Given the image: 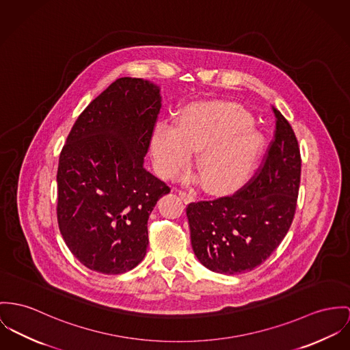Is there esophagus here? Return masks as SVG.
Segmentation results:
<instances>
[{
    "mask_svg": "<svg viewBox=\"0 0 350 350\" xmlns=\"http://www.w3.org/2000/svg\"><path fill=\"white\" fill-rule=\"evenodd\" d=\"M178 196H180L185 202H189V201L193 200V194L185 191V190H178Z\"/></svg>",
    "mask_w": 350,
    "mask_h": 350,
    "instance_id": "obj_1",
    "label": "esophagus"
}]
</instances>
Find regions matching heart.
I'll return each mask as SVG.
<instances>
[{
	"label": "heart",
	"instance_id": "b5f03b06",
	"mask_svg": "<svg viewBox=\"0 0 350 350\" xmlns=\"http://www.w3.org/2000/svg\"><path fill=\"white\" fill-rule=\"evenodd\" d=\"M159 174L177 177L198 152L197 167L215 191L239 188L253 173L265 149V135L253 117L230 103L194 104L183 109L176 125L159 124L150 138Z\"/></svg>",
	"mask_w": 350,
	"mask_h": 350
}]
</instances>
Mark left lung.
Wrapping results in <instances>:
<instances>
[{
	"label": "left lung",
	"mask_w": 350,
	"mask_h": 350,
	"mask_svg": "<svg viewBox=\"0 0 350 350\" xmlns=\"http://www.w3.org/2000/svg\"><path fill=\"white\" fill-rule=\"evenodd\" d=\"M274 141L258 173L232 196L191 202L190 241L198 261L221 274L261 265L286 236L296 213L301 156L286 118L273 108Z\"/></svg>",
	"instance_id": "1"
}]
</instances>
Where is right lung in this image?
I'll return each instance as SVG.
<instances>
[{
    "label": "right lung",
    "mask_w": 350,
    "mask_h": 350,
    "mask_svg": "<svg viewBox=\"0 0 350 350\" xmlns=\"http://www.w3.org/2000/svg\"><path fill=\"white\" fill-rule=\"evenodd\" d=\"M160 109V86L118 79L81 113L61 150L58 228L90 270L125 273L146 254L149 215L170 191L144 166Z\"/></svg>",
    "instance_id": "add662e5"
}]
</instances>
